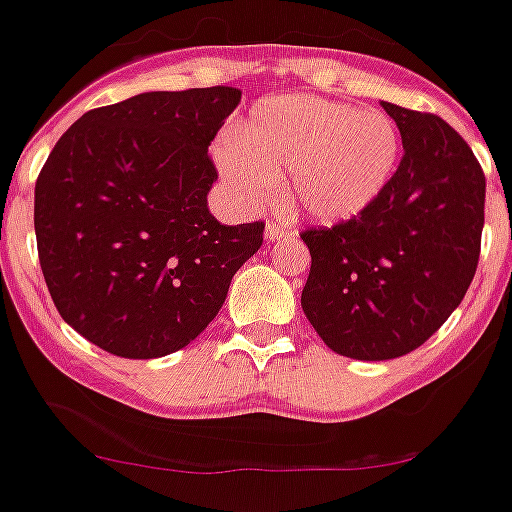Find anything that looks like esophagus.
<instances>
[{"instance_id":"1","label":"esophagus","mask_w":512,"mask_h":512,"mask_svg":"<svg viewBox=\"0 0 512 512\" xmlns=\"http://www.w3.org/2000/svg\"><path fill=\"white\" fill-rule=\"evenodd\" d=\"M290 235V230H287V227H282L280 222H267V227H265V237L270 242H275V240H285V237Z\"/></svg>"}]
</instances>
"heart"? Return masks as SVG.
Returning <instances> with one entry per match:
<instances>
[{"instance_id":"heart-1","label":"heart","mask_w":512,"mask_h":512,"mask_svg":"<svg viewBox=\"0 0 512 512\" xmlns=\"http://www.w3.org/2000/svg\"><path fill=\"white\" fill-rule=\"evenodd\" d=\"M398 155L393 119L312 94L262 99L215 147L242 202L267 200L287 175L290 207L320 225L365 212L393 177Z\"/></svg>"}]
</instances>
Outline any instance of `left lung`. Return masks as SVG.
Masks as SVG:
<instances>
[{"instance_id":"left-lung-1","label":"left lung","mask_w":512,"mask_h":512,"mask_svg":"<svg viewBox=\"0 0 512 512\" xmlns=\"http://www.w3.org/2000/svg\"><path fill=\"white\" fill-rule=\"evenodd\" d=\"M403 160L377 200L330 230H305L312 255L302 310L330 350L393 360L423 345L463 302L480 257L485 175L435 114L382 102Z\"/></svg>"}]
</instances>
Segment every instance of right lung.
I'll use <instances>...</instances> for the list:
<instances>
[{"mask_svg": "<svg viewBox=\"0 0 512 512\" xmlns=\"http://www.w3.org/2000/svg\"><path fill=\"white\" fill-rule=\"evenodd\" d=\"M242 92H142L92 109L59 137L34 187L39 265L67 325L92 345L152 360L220 312L262 222L222 225L207 157Z\"/></svg>", "mask_w": 512, "mask_h": 512, "instance_id": "obj_1", "label": "right lung"}]
</instances>
